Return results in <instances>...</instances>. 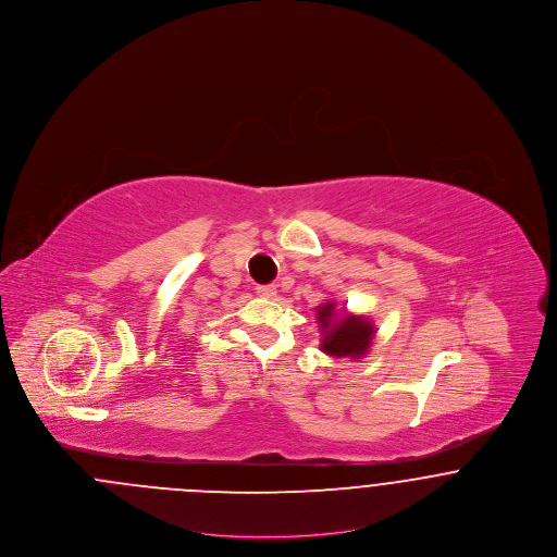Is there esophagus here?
Instances as JSON below:
<instances>
[{"instance_id":"esophagus-1","label":"esophagus","mask_w":557,"mask_h":557,"mask_svg":"<svg viewBox=\"0 0 557 557\" xmlns=\"http://www.w3.org/2000/svg\"><path fill=\"white\" fill-rule=\"evenodd\" d=\"M257 292H259L261 296H265V298H273V296L277 294V288H275L273 284H267V286H257Z\"/></svg>"}]
</instances>
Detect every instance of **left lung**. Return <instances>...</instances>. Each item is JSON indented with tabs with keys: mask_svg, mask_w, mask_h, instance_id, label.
I'll return each instance as SVG.
<instances>
[{
	"mask_svg": "<svg viewBox=\"0 0 557 557\" xmlns=\"http://www.w3.org/2000/svg\"><path fill=\"white\" fill-rule=\"evenodd\" d=\"M319 327L323 332L321 350L332 357L359 359L370 350L375 327L368 318L336 313V302H325L318 309Z\"/></svg>",
	"mask_w": 557,
	"mask_h": 557,
	"instance_id": "left-lung-1",
	"label": "left lung"
}]
</instances>
